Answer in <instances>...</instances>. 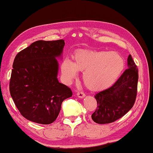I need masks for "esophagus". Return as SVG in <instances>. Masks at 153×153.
Returning <instances> with one entry per match:
<instances>
[{"mask_svg": "<svg viewBox=\"0 0 153 153\" xmlns=\"http://www.w3.org/2000/svg\"><path fill=\"white\" fill-rule=\"evenodd\" d=\"M77 97L79 98H83L84 97H85V94L83 92H78L77 93Z\"/></svg>", "mask_w": 153, "mask_h": 153, "instance_id": "1", "label": "esophagus"}]
</instances>
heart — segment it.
I'll use <instances>...</instances> for the list:
<instances>
[{"instance_id": "heart-1", "label": "heart", "mask_w": 153, "mask_h": 153, "mask_svg": "<svg viewBox=\"0 0 153 153\" xmlns=\"http://www.w3.org/2000/svg\"><path fill=\"white\" fill-rule=\"evenodd\" d=\"M72 58V62L65 59L61 63L65 79L71 82L76 77L77 71H84V84L92 90H101L112 86L124 68L122 56L113 51L83 49L75 52Z\"/></svg>"}]
</instances>
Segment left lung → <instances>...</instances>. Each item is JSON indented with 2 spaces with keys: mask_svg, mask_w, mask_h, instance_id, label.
<instances>
[{
  "mask_svg": "<svg viewBox=\"0 0 153 153\" xmlns=\"http://www.w3.org/2000/svg\"><path fill=\"white\" fill-rule=\"evenodd\" d=\"M128 67L112 86L94 96L98 105L92 115L94 122H114L132 108L137 95L138 69L131 55L128 58Z\"/></svg>",
  "mask_w": 153,
  "mask_h": 153,
  "instance_id": "1",
  "label": "left lung"
}]
</instances>
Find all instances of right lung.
<instances>
[{"label":"right lung","instance_id":"right-lung-1","mask_svg":"<svg viewBox=\"0 0 153 153\" xmlns=\"http://www.w3.org/2000/svg\"><path fill=\"white\" fill-rule=\"evenodd\" d=\"M63 40H38L15 56L10 94L22 116L40 124H50L57 118L61 104L71 97L69 88L59 82V63Z\"/></svg>","mask_w":153,"mask_h":153}]
</instances>
